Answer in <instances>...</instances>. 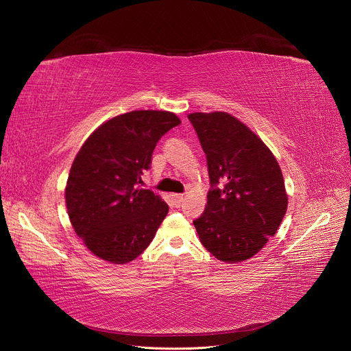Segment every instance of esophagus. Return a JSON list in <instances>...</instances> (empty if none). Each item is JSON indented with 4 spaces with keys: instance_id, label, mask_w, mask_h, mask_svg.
<instances>
[{
    "instance_id": "34e87169",
    "label": "esophagus",
    "mask_w": 351,
    "mask_h": 351,
    "mask_svg": "<svg viewBox=\"0 0 351 351\" xmlns=\"http://www.w3.org/2000/svg\"><path fill=\"white\" fill-rule=\"evenodd\" d=\"M183 195H180V193H173L172 195V200H173V205L176 206V208H180L182 206V204H183Z\"/></svg>"
}]
</instances>
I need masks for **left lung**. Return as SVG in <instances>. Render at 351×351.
Segmentation results:
<instances>
[{
	"label": "left lung",
	"mask_w": 351,
	"mask_h": 351,
	"mask_svg": "<svg viewBox=\"0 0 351 351\" xmlns=\"http://www.w3.org/2000/svg\"><path fill=\"white\" fill-rule=\"evenodd\" d=\"M206 154L212 189L193 225L216 259L241 263L278 232L287 210L280 166L263 141L226 112L188 115Z\"/></svg>",
	"instance_id": "1"
}]
</instances>
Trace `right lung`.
Wrapping results in <instances>:
<instances>
[{"instance_id":"add662e5","label":"right lung","mask_w":351,"mask_h":351,"mask_svg":"<svg viewBox=\"0 0 351 351\" xmlns=\"http://www.w3.org/2000/svg\"><path fill=\"white\" fill-rule=\"evenodd\" d=\"M179 123L168 110H132L104 122L81 146L65 202L73 230L99 259L125 265L152 242L169 206L138 185L158 141Z\"/></svg>"}]
</instances>
